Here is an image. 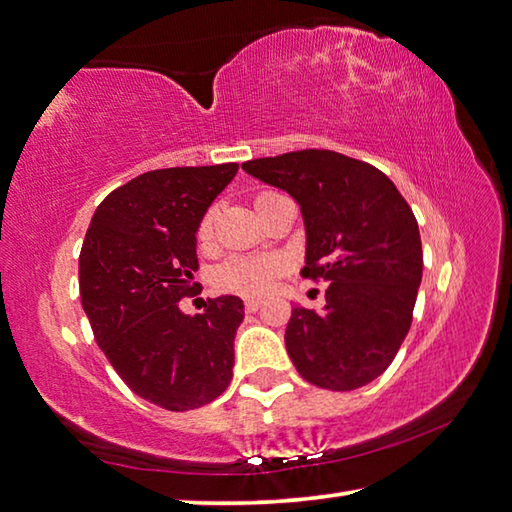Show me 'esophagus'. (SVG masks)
<instances>
[{
  "mask_svg": "<svg viewBox=\"0 0 512 512\" xmlns=\"http://www.w3.org/2000/svg\"><path fill=\"white\" fill-rule=\"evenodd\" d=\"M261 303H263L261 299H256V297H247V299H245V310H247V312H256L258 308H261Z\"/></svg>",
  "mask_w": 512,
  "mask_h": 512,
  "instance_id": "esophagus-1",
  "label": "esophagus"
}]
</instances>
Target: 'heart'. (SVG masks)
I'll return each instance as SVG.
<instances>
[{
	"label": "heart",
	"mask_w": 512,
	"mask_h": 512,
	"mask_svg": "<svg viewBox=\"0 0 512 512\" xmlns=\"http://www.w3.org/2000/svg\"><path fill=\"white\" fill-rule=\"evenodd\" d=\"M272 191H263L256 195V202L263 200L265 195ZM215 222H218V206H209L204 211L200 224H197V238L202 242H209L213 238ZM276 272H279V263L270 261V258H245V256H233L227 258L220 267L218 274H215V281H218L220 288L238 294H251V297H258V294H265L270 290Z\"/></svg>",
	"instance_id": "b5f03b06"
}]
</instances>
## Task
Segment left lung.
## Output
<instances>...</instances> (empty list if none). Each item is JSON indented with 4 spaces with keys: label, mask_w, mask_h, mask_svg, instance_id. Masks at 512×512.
I'll use <instances>...</instances> for the list:
<instances>
[{
    "label": "left lung",
    "mask_w": 512,
    "mask_h": 512,
    "mask_svg": "<svg viewBox=\"0 0 512 512\" xmlns=\"http://www.w3.org/2000/svg\"><path fill=\"white\" fill-rule=\"evenodd\" d=\"M288 191L306 222L301 276L328 281L321 312L297 306L285 346L303 380L353 391L389 369L409 333L423 245L416 215L391 179L335 150H297L242 164Z\"/></svg>",
    "instance_id": "obj_1"
}]
</instances>
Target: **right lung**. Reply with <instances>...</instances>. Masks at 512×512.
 Returning <instances> with one entry per match:
<instances>
[{
	"mask_svg": "<svg viewBox=\"0 0 512 512\" xmlns=\"http://www.w3.org/2000/svg\"><path fill=\"white\" fill-rule=\"evenodd\" d=\"M238 164L150 170L98 204L78 258L80 299L114 371L139 398L168 411L209 405L233 378L238 297L209 299L184 315L193 294L195 233Z\"/></svg>",
	"mask_w": 512,
	"mask_h": 512,
	"instance_id": "right-lung-1",
	"label": "right lung"
}]
</instances>
